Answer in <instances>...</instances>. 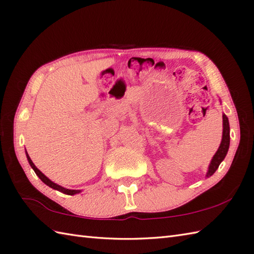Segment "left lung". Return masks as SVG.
<instances>
[{"label": "left lung", "mask_w": 254, "mask_h": 254, "mask_svg": "<svg viewBox=\"0 0 254 254\" xmlns=\"http://www.w3.org/2000/svg\"><path fill=\"white\" fill-rule=\"evenodd\" d=\"M229 122L227 116L223 114V136H222V141L221 144H219L218 149L216 151V153L214 154L212 157L210 165H208L207 168V173L205 175V177H210L212 175L216 172L218 168L219 164L223 162V160L226 156L228 149H229V142H230V136H229Z\"/></svg>", "instance_id": "obj_1"}]
</instances>
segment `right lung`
<instances>
[{
  "mask_svg": "<svg viewBox=\"0 0 254 254\" xmlns=\"http://www.w3.org/2000/svg\"><path fill=\"white\" fill-rule=\"evenodd\" d=\"M26 156H27V160H28V162H29V164H30V166L32 167V170L35 171V173L37 174V176L40 178L42 182L46 184L47 186H49V187H51V188H53V189H55V190H59V191H61V192H63V193H65V194H68V195H74V194H76V193H79V192H81V190H71V189H66V188H64V187H62V186H60V185H58V184H55V183H53L52 180L51 179H49L46 175H44L42 172H40L38 170V168L36 167V165L33 164V162L31 161V159H30V156L28 155V153H27V151H26Z\"/></svg>",
  "mask_w": 254,
  "mask_h": 254,
  "instance_id": "right-lung-1",
  "label": "right lung"
}]
</instances>
